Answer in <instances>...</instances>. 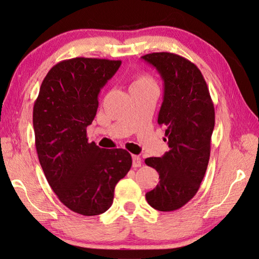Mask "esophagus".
Returning a JSON list of instances; mask_svg holds the SVG:
<instances>
[{
  "label": "esophagus",
  "mask_w": 259,
  "mask_h": 259,
  "mask_svg": "<svg viewBox=\"0 0 259 259\" xmlns=\"http://www.w3.org/2000/svg\"><path fill=\"white\" fill-rule=\"evenodd\" d=\"M132 159H133V167L134 168H139V167H141V165H142V160H141L139 155H133Z\"/></svg>",
  "instance_id": "esophagus-1"
}]
</instances>
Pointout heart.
Returning a JSON list of instances; mask_svg holds the SVG:
<instances>
[{"mask_svg": "<svg viewBox=\"0 0 259 259\" xmlns=\"http://www.w3.org/2000/svg\"><path fill=\"white\" fill-rule=\"evenodd\" d=\"M150 84H154L152 77L149 76L148 74H140L134 80L133 84L132 85H150Z\"/></svg>", "mask_w": 259, "mask_h": 259, "instance_id": "b5f03b06", "label": "heart"}]
</instances>
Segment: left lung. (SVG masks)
Masks as SVG:
<instances>
[{"label":"left lung","instance_id":"8db88e82","mask_svg":"<svg viewBox=\"0 0 259 259\" xmlns=\"http://www.w3.org/2000/svg\"><path fill=\"white\" fill-rule=\"evenodd\" d=\"M142 58L163 80L158 124L165 128L169 145L161 158L145 159L160 178L145 198L158 211H176L196 195L206 172L215 124L214 106L203 74L187 58L168 52L146 54Z\"/></svg>","mask_w":259,"mask_h":259}]
</instances>
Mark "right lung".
<instances>
[{"instance_id":"obj_1","label":"right lung","mask_w":259,"mask_h":259,"mask_svg":"<svg viewBox=\"0 0 259 259\" xmlns=\"http://www.w3.org/2000/svg\"><path fill=\"white\" fill-rule=\"evenodd\" d=\"M121 61L75 57L54 65L42 80L32 123L39 162L58 199L71 211L106 212L116 184L132 167L124 149H101L87 138L98 95Z\"/></svg>"}]
</instances>
